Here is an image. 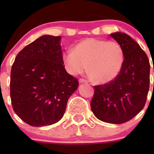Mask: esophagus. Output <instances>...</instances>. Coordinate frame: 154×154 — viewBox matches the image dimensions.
<instances>
[{
  "label": "esophagus",
  "mask_w": 154,
  "mask_h": 154,
  "mask_svg": "<svg viewBox=\"0 0 154 154\" xmlns=\"http://www.w3.org/2000/svg\"><path fill=\"white\" fill-rule=\"evenodd\" d=\"M79 82H80V83H88V81H87L86 80H85V79H83V78H80V80H79Z\"/></svg>",
  "instance_id": "1"
}]
</instances>
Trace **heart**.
<instances>
[{
	"instance_id": "1",
	"label": "heart",
	"mask_w": 154,
	"mask_h": 154,
	"mask_svg": "<svg viewBox=\"0 0 154 154\" xmlns=\"http://www.w3.org/2000/svg\"><path fill=\"white\" fill-rule=\"evenodd\" d=\"M66 71L72 75L84 72L87 68L96 82L108 83L116 78L125 63V51L119 42L88 38L77 43L74 49L63 54Z\"/></svg>"
}]
</instances>
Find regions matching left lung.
I'll list each match as a JSON object with an SVG mask.
<instances>
[{"label": "left lung", "instance_id": "1", "mask_svg": "<svg viewBox=\"0 0 154 154\" xmlns=\"http://www.w3.org/2000/svg\"><path fill=\"white\" fill-rule=\"evenodd\" d=\"M111 36L125 51V63L119 75L109 83L94 86L91 109L102 122L122 124L136 116L145 105L150 86V63L144 51L128 35Z\"/></svg>", "mask_w": 154, "mask_h": 154}]
</instances>
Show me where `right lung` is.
Segmentation results:
<instances>
[{"mask_svg": "<svg viewBox=\"0 0 154 154\" xmlns=\"http://www.w3.org/2000/svg\"><path fill=\"white\" fill-rule=\"evenodd\" d=\"M60 36L45 35L23 48L12 64L10 97L15 114L32 127L57 123L79 86L65 69Z\"/></svg>", "mask_w": 154, "mask_h": 154, "instance_id": "add662e5", "label": "right lung"}]
</instances>
